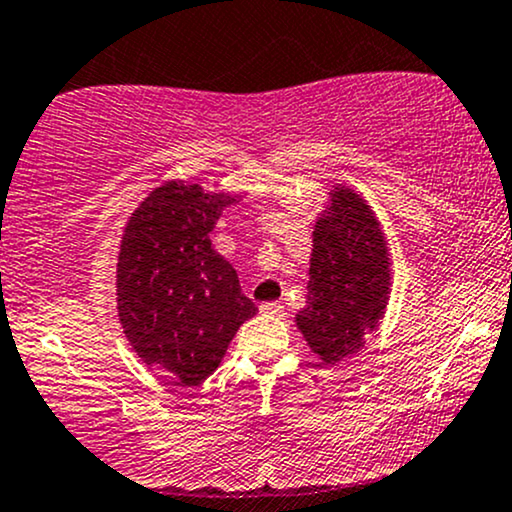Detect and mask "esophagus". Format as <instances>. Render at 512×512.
<instances>
[{
    "label": "esophagus",
    "mask_w": 512,
    "mask_h": 512,
    "mask_svg": "<svg viewBox=\"0 0 512 512\" xmlns=\"http://www.w3.org/2000/svg\"><path fill=\"white\" fill-rule=\"evenodd\" d=\"M261 312L268 314V317H283L285 307H283V302H263Z\"/></svg>",
    "instance_id": "esophagus-1"
}]
</instances>
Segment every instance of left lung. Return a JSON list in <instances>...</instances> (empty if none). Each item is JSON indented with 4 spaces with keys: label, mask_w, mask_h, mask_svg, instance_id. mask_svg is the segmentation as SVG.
Instances as JSON below:
<instances>
[{
    "label": "left lung",
    "mask_w": 512,
    "mask_h": 512,
    "mask_svg": "<svg viewBox=\"0 0 512 512\" xmlns=\"http://www.w3.org/2000/svg\"><path fill=\"white\" fill-rule=\"evenodd\" d=\"M314 229L307 307L297 326L324 363H338L365 343L387 307L389 261L380 222L348 188L331 195Z\"/></svg>",
    "instance_id": "obj_1"
}]
</instances>
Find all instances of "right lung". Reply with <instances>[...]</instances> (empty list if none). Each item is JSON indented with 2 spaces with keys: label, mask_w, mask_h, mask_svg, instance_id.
Here are the masks:
<instances>
[{
  "label": "right lung",
  "mask_w": 512,
  "mask_h": 512,
  "mask_svg": "<svg viewBox=\"0 0 512 512\" xmlns=\"http://www.w3.org/2000/svg\"><path fill=\"white\" fill-rule=\"evenodd\" d=\"M227 195L195 183H166L149 193L125 227L118 256V314L147 365L198 384L217 370L229 341L256 304L237 271L212 249L210 232Z\"/></svg>",
  "instance_id": "add662e5"
}]
</instances>
